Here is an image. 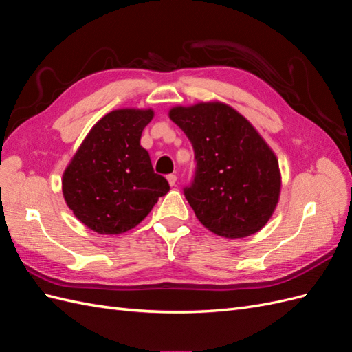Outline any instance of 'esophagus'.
I'll return each instance as SVG.
<instances>
[{
  "instance_id": "esophagus-1",
  "label": "esophagus",
  "mask_w": 352,
  "mask_h": 352,
  "mask_svg": "<svg viewBox=\"0 0 352 352\" xmlns=\"http://www.w3.org/2000/svg\"><path fill=\"white\" fill-rule=\"evenodd\" d=\"M167 180H168L170 186H175L176 182H177V176H176V175H168V176H167Z\"/></svg>"
}]
</instances>
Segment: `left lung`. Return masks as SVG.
<instances>
[{
	"instance_id": "1",
	"label": "left lung",
	"mask_w": 352,
	"mask_h": 352,
	"mask_svg": "<svg viewBox=\"0 0 352 352\" xmlns=\"http://www.w3.org/2000/svg\"><path fill=\"white\" fill-rule=\"evenodd\" d=\"M168 117L194 146L197 172L185 197L201 225L228 239L260 232L282 189L279 160L260 132L217 100L175 105Z\"/></svg>"
}]
</instances>
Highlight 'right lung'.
<instances>
[{
	"label": "right lung",
	"instance_id": "add662e5",
	"mask_svg": "<svg viewBox=\"0 0 352 352\" xmlns=\"http://www.w3.org/2000/svg\"><path fill=\"white\" fill-rule=\"evenodd\" d=\"M153 109H117L95 123L63 172L67 207L88 229L120 235L150 214L168 182L141 146Z\"/></svg>",
	"mask_w": 352,
	"mask_h": 352
}]
</instances>
